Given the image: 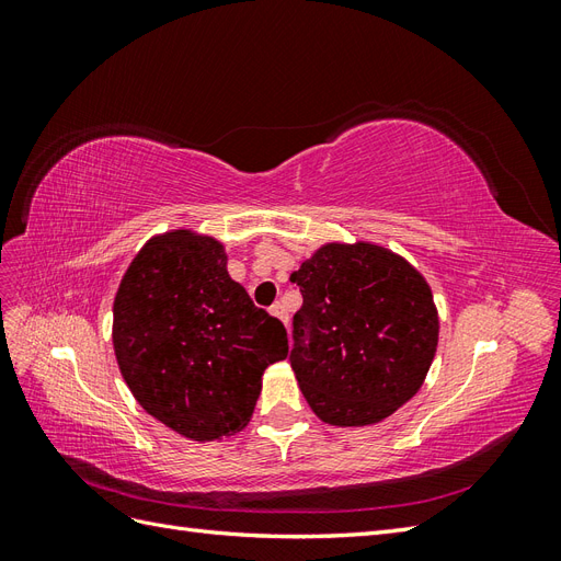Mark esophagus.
I'll return each mask as SVG.
<instances>
[{
	"label": "esophagus",
	"mask_w": 561,
	"mask_h": 561,
	"mask_svg": "<svg viewBox=\"0 0 561 561\" xmlns=\"http://www.w3.org/2000/svg\"><path fill=\"white\" fill-rule=\"evenodd\" d=\"M271 316H276V318L283 322V325L287 328V311H285V307H283L280 301H276L274 307H271Z\"/></svg>",
	"instance_id": "esophagus-1"
}]
</instances>
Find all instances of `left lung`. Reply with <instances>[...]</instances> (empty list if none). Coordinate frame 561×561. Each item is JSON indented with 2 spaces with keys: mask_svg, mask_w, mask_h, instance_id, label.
<instances>
[{
  "mask_svg": "<svg viewBox=\"0 0 561 561\" xmlns=\"http://www.w3.org/2000/svg\"><path fill=\"white\" fill-rule=\"evenodd\" d=\"M304 297L290 365L332 426H369L416 396L437 348L431 285L375 243H325L290 276Z\"/></svg>",
  "mask_w": 561,
  "mask_h": 561,
  "instance_id": "1",
  "label": "left lung"
}]
</instances>
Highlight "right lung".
<instances>
[{
	"instance_id": "1",
	"label": "right lung",
	"mask_w": 561,
	"mask_h": 561,
	"mask_svg": "<svg viewBox=\"0 0 561 561\" xmlns=\"http://www.w3.org/2000/svg\"><path fill=\"white\" fill-rule=\"evenodd\" d=\"M112 342L133 398L171 431L208 443L245 428L283 322L227 271L225 245L190 229L149 239L114 297Z\"/></svg>"
}]
</instances>
